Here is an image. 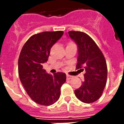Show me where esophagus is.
Masks as SVG:
<instances>
[{
	"instance_id": "esophagus-1",
	"label": "esophagus",
	"mask_w": 124,
	"mask_h": 124,
	"mask_svg": "<svg viewBox=\"0 0 124 124\" xmlns=\"http://www.w3.org/2000/svg\"><path fill=\"white\" fill-rule=\"evenodd\" d=\"M73 76L71 75H67V79L68 80H70V79H71V78H73Z\"/></svg>"
}]
</instances>
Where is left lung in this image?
<instances>
[{"instance_id":"1","label":"left lung","mask_w":124,"mask_h":124,"mask_svg":"<svg viewBox=\"0 0 124 124\" xmlns=\"http://www.w3.org/2000/svg\"><path fill=\"white\" fill-rule=\"evenodd\" d=\"M68 35L78 46L77 69L85 72L84 81L75 91V94L81 102L93 103L100 98L106 85L108 68L106 59L98 46L88 35L75 31H70Z\"/></svg>"}]
</instances>
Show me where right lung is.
Segmentation results:
<instances>
[{"label": "right lung", "mask_w": 124, "mask_h": 124, "mask_svg": "<svg viewBox=\"0 0 124 124\" xmlns=\"http://www.w3.org/2000/svg\"><path fill=\"white\" fill-rule=\"evenodd\" d=\"M62 31H45L31 36L24 44L18 61L20 82L30 97L36 103L50 106L59 99L60 88L66 75L47 73L43 64L48 60L50 49L63 35Z\"/></svg>", "instance_id": "obj_1"}]
</instances>
